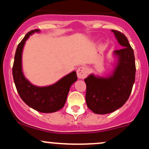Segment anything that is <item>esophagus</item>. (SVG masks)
I'll list each match as a JSON object with an SVG mask.
<instances>
[{
  "instance_id": "34e87169",
  "label": "esophagus",
  "mask_w": 149,
  "mask_h": 149,
  "mask_svg": "<svg viewBox=\"0 0 149 149\" xmlns=\"http://www.w3.org/2000/svg\"><path fill=\"white\" fill-rule=\"evenodd\" d=\"M88 71L87 67L85 66H80L78 69H77V76L78 78L80 79H83L85 78V77L88 76Z\"/></svg>"
}]
</instances>
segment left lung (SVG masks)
Masks as SVG:
<instances>
[{
  "instance_id": "8db88e82",
  "label": "left lung",
  "mask_w": 149,
  "mask_h": 149,
  "mask_svg": "<svg viewBox=\"0 0 149 149\" xmlns=\"http://www.w3.org/2000/svg\"><path fill=\"white\" fill-rule=\"evenodd\" d=\"M123 47L113 52L114 68L107 76L91 73L85 78L87 106L97 114H107L124 105L130 95L135 80L134 51L127 38L121 32L111 30Z\"/></svg>"
}]
</instances>
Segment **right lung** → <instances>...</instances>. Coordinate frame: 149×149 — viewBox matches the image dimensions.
I'll list each match as a JSON object with an SVG mask.
<instances>
[{"label":"right lung","instance_id":"add662e5","mask_svg":"<svg viewBox=\"0 0 149 149\" xmlns=\"http://www.w3.org/2000/svg\"><path fill=\"white\" fill-rule=\"evenodd\" d=\"M35 33H40V30H32L26 33L17 47L13 68V79L20 97L29 107L41 113L56 112L64 107L70 88L78 79L76 72L73 71L47 86H36L26 78L22 69V52L26 41Z\"/></svg>","mask_w":149,"mask_h":149}]
</instances>
